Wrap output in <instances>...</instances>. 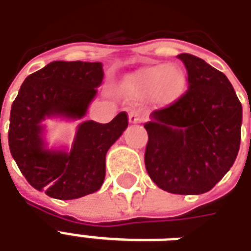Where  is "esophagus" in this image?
I'll use <instances>...</instances> for the list:
<instances>
[{"label":"esophagus","mask_w":251,"mask_h":251,"mask_svg":"<svg viewBox=\"0 0 251 251\" xmlns=\"http://www.w3.org/2000/svg\"><path fill=\"white\" fill-rule=\"evenodd\" d=\"M144 117H142V113L140 110H131L129 113V122L131 125H136V124H141Z\"/></svg>","instance_id":"34e87169"}]
</instances>
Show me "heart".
<instances>
[{
    "instance_id": "obj_1",
    "label": "heart",
    "mask_w": 251,
    "mask_h": 251,
    "mask_svg": "<svg viewBox=\"0 0 251 251\" xmlns=\"http://www.w3.org/2000/svg\"><path fill=\"white\" fill-rule=\"evenodd\" d=\"M130 87L141 95L153 97L163 103H172L185 90V75L177 66L145 67L129 79Z\"/></svg>"
}]
</instances>
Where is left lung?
<instances>
[{
    "label": "left lung",
    "instance_id": "left-lung-1",
    "mask_svg": "<svg viewBox=\"0 0 251 251\" xmlns=\"http://www.w3.org/2000/svg\"><path fill=\"white\" fill-rule=\"evenodd\" d=\"M177 57L188 74V90L154 110L144 125L145 167L164 191L200 195L214 188L237 158L242 104L223 72L189 53Z\"/></svg>",
    "mask_w": 251,
    "mask_h": 251
}]
</instances>
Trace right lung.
<instances>
[{
	"mask_svg": "<svg viewBox=\"0 0 251 251\" xmlns=\"http://www.w3.org/2000/svg\"><path fill=\"white\" fill-rule=\"evenodd\" d=\"M102 80V63L60 60L24 80L12 104L8 140L14 161L33 188L71 200L103 184L106 153L127 127L125 111L109 124L82 122L70 152L47 149L41 125L50 117L83 118Z\"/></svg>",
	"mask_w": 251,
	"mask_h": 251,
	"instance_id": "right-lung-1",
	"label": "right lung"
}]
</instances>
